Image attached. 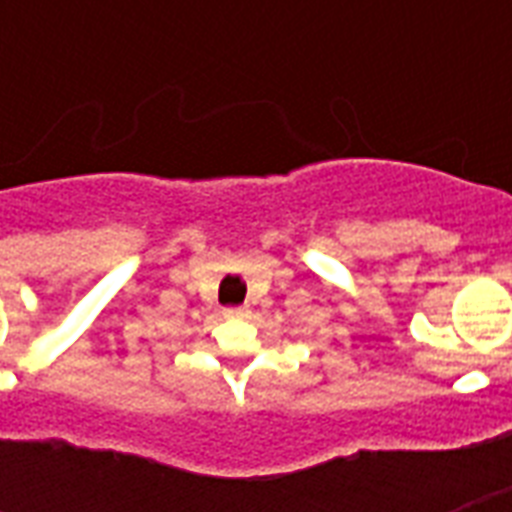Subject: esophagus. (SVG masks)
<instances>
[{
    "label": "esophagus",
    "mask_w": 512,
    "mask_h": 512,
    "mask_svg": "<svg viewBox=\"0 0 512 512\" xmlns=\"http://www.w3.org/2000/svg\"><path fill=\"white\" fill-rule=\"evenodd\" d=\"M223 313L228 316V319H247L249 308L247 305H233V308H225Z\"/></svg>",
    "instance_id": "obj_1"
}]
</instances>
